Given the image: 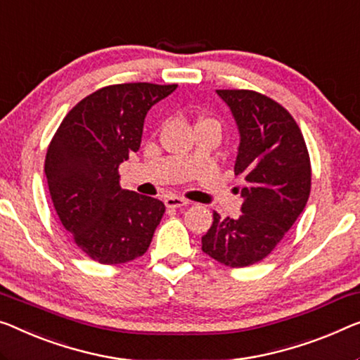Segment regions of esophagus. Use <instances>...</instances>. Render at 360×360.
<instances>
[{
  "mask_svg": "<svg viewBox=\"0 0 360 360\" xmlns=\"http://www.w3.org/2000/svg\"><path fill=\"white\" fill-rule=\"evenodd\" d=\"M165 205L168 208H181V207L189 205V200H186V198H181L178 195H168L165 198Z\"/></svg>",
  "mask_w": 360,
  "mask_h": 360,
  "instance_id": "34e87169",
  "label": "esophagus"
}]
</instances>
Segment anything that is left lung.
I'll return each instance as SVG.
<instances>
[{"instance_id": "obj_1", "label": "left lung", "mask_w": 360, "mask_h": 360, "mask_svg": "<svg viewBox=\"0 0 360 360\" xmlns=\"http://www.w3.org/2000/svg\"><path fill=\"white\" fill-rule=\"evenodd\" d=\"M239 131L234 174L243 179L238 218H221L202 236V250L240 268L264 260L283 239L310 194V160L294 117L275 100L252 90H217Z\"/></svg>"}]
</instances>
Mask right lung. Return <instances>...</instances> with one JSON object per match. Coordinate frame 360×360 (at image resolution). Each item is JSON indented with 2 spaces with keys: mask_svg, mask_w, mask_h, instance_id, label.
Masks as SVG:
<instances>
[{
  "mask_svg": "<svg viewBox=\"0 0 360 360\" xmlns=\"http://www.w3.org/2000/svg\"><path fill=\"white\" fill-rule=\"evenodd\" d=\"M178 85H108L68 112L48 147L45 174L63 226L77 248L105 265L143 255L165 203L124 191L120 165L137 152L148 110Z\"/></svg>",
  "mask_w": 360,
  "mask_h": 360,
  "instance_id": "right-lung-1",
  "label": "right lung"
}]
</instances>
